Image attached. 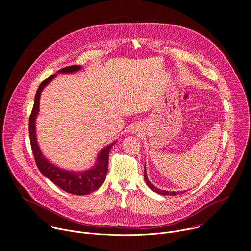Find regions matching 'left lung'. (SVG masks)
<instances>
[{"mask_svg":"<svg viewBox=\"0 0 251 251\" xmlns=\"http://www.w3.org/2000/svg\"><path fill=\"white\" fill-rule=\"evenodd\" d=\"M144 178H145V181H146V184L148 185V187L152 190V191H154V192H156V193H158V194H161V195H163V196H168V195H170V196H176L177 193L176 192H168V191H163V190H160V189H158V188H156L154 185H152V183H150V181L148 180V177H147V174H146V168H145V170H144ZM183 194V193H182Z\"/></svg>","mask_w":251,"mask_h":251,"instance_id":"obj_1","label":"left lung"}]
</instances>
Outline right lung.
Here are the masks:
<instances>
[{"mask_svg":"<svg viewBox=\"0 0 251 251\" xmlns=\"http://www.w3.org/2000/svg\"><path fill=\"white\" fill-rule=\"evenodd\" d=\"M80 65H70L59 69V74H73L80 70ZM56 76V75H50L49 78L44 80L39 86L37 93L34 96V103L29 116L28 122V133L30 139V146L37 164L41 173L50 180L53 184L58 186L61 190L77 196L88 195L97 189H99L105 181V177L108 171V156L112 146L115 143L102 149L97 157L96 164L91 168L83 172H71L60 169L54 164H51L42 153L35 134V119L40 111V98L44 88Z\"/></svg>","mask_w":251,"mask_h":251,"instance_id":"right-lung-1","label":"right lung"}]
</instances>
